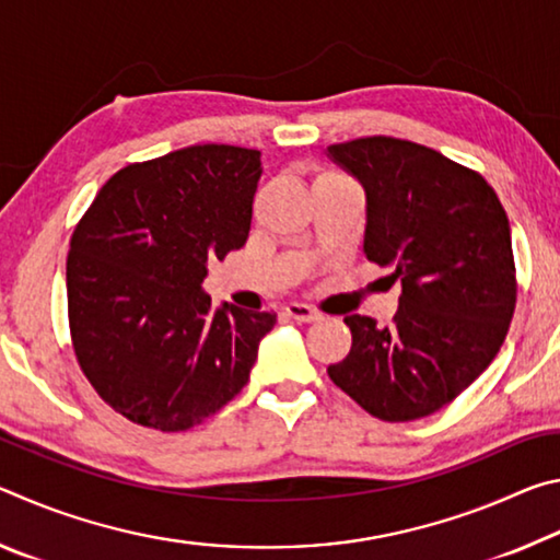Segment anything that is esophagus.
Masks as SVG:
<instances>
[{"label":"esophagus","mask_w":560,"mask_h":560,"mask_svg":"<svg viewBox=\"0 0 560 560\" xmlns=\"http://www.w3.org/2000/svg\"><path fill=\"white\" fill-rule=\"evenodd\" d=\"M283 311H287L289 318L299 320V324H314V320L320 318V314H318L316 308H311L308 303H299V301H291Z\"/></svg>","instance_id":"34e87169"}]
</instances>
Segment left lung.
Instances as JSON below:
<instances>
[{"label": "left lung", "mask_w": 560, "mask_h": 560, "mask_svg": "<svg viewBox=\"0 0 560 560\" xmlns=\"http://www.w3.org/2000/svg\"><path fill=\"white\" fill-rule=\"evenodd\" d=\"M326 155L363 185V252L402 289L390 326L346 316L353 346L328 375L377 420H420L504 343L516 306L509 217L485 177L410 140L358 138Z\"/></svg>", "instance_id": "left-lung-1"}]
</instances>
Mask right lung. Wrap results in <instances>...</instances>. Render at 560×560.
I'll list each match as a JSON object with an SVG mask.
<instances>
[{
  "label": "right lung",
  "mask_w": 560,
  "mask_h": 560,
  "mask_svg": "<svg viewBox=\"0 0 560 560\" xmlns=\"http://www.w3.org/2000/svg\"><path fill=\"white\" fill-rule=\"evenodd\" d=\"M261 153L192 145L128 165L71 236L69 324L81 371L113 410L195 428L249 381L271 311L212 306L207 264L244 246Z\"/></svg>",
  "instance_id": "obj_1"
}]
</instances>
